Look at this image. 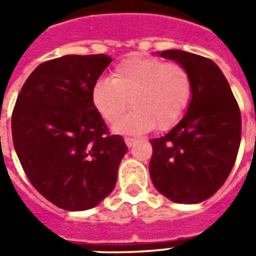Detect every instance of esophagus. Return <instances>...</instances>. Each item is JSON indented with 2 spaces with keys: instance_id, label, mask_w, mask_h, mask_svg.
I'll return each instance as SVG.
<instances>
[{
  "instance_id": "1",
  "label": "esophagus",
  "mask_w": 256,
  "mask_h": 256,
  "mask_svg": "<svg viewBox=\"0 0 256 256\" xmlns=\"http://www.w3.org/2000/svg\"><path fill=\"white\" fill-rule=\"evenodd\" d=\"M136 141H137V140L132 138V137H126V138H124V142H126V145H128V146H133Z\"/></svg>"
}]
</instances>
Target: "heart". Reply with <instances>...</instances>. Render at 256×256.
Here are the masks:
<instances>
[{
    "label": "heart",
    "mask_w": 256,
    "mask_h": 256,
    "mask_svg": "<svg viewBox=\"0 0 256 256\" xmlns=\"http://www.w3.org/2000/svg\"><path fill=\"white\" fill-rule=\"evenodd\" d=\"M193 79L177 62L152 56H130L116 64L110 79H97L92 89L93 106L108 123L119 120L128 102L133 110L115 126L118 133L141 134L156 126L174 128L188 111Z\"/></svg>",
    "instance_id": "1"
}]
</instances>
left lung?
Returning a JSON list of instances; mask_svg holds the SVG:
<instances>
[{"label": "left lung", "mask_w": 256, "mask_h": 256, "mask_svg": "<svg viewBox=\"0 0 256 256\" xmlns=\"http://www.w3.org/2000/svg\"><path fill=\"white\" fill-rule=\"evenodd\" d=\"M188 68L193 97L185 116L166 136L150 140V180L172 202L200 203L225 184L242 140V115L220 67L184 50H163Z\"/></svg>", "instance_id": "8db88e82"}]
</instances>
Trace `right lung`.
I'll list each match as a JSON object with an SVG mask.
<instances>
[{"label":"right lung","mask_w":256,"mask_h":256,"mask_svg":"<svg viewBox=\"0 0 256 256\" xmlns=\"http://www.w3.org/2000/svg\"><path fill=\"white\" fill-rule=\"evenodd\" d=\"M112 58L67 54L31 72L12 112V138L31 185L68 211L93 208L115 188L128 146L110 134L92 89Z\"/></svg>","instance_id":"add662e5"}]
</instances>
